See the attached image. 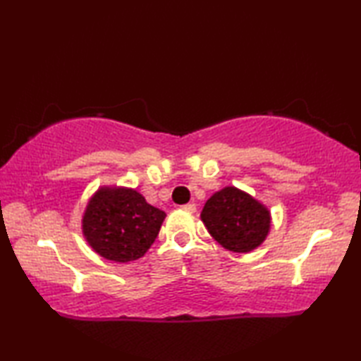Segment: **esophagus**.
Listing matches in <instances>:
<instances>
[{"mask_svg": "<svg viewBox=\"0 0 361 361\" xmlns=\"http://www.w3.org/2000/svg\"><path fill=\"white\" fill-rule=\"evenodd\" d=\"M181 209H185L189 213H194L195 210H197V207H195V204H186V205H183Z\"/></svg>", "mask_w": 361, "mask_h": 361, "instance_id": "obj_1", "label": "esophagus"}]
</instances>
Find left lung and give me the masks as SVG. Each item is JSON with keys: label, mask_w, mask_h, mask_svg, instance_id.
Segmentation results:
<instances>
[{"label": "left lung", "mask_w": 361, "mask_h": 361, "mask_svg": "<svg viewBox=\"0 0 361 361\" xmlns=\"http://www.w3.org/2000/svg\"><path fill=\"white\" fill-rule=\"evenodd\" d=\"M200 218L213 239L235 253L253 252L271 231L267 207L235 186H226L213 194Z\"/></svg>", "instance_id": "obj_1"}]
</instances>
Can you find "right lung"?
Segmentation results:
<instances>
[{"mask_svg": "<svg viewBox=\"0 0 361 361\" xmlns=\"http://www.w3.org/2000/svg\"><path fill=\"white\" fill-rule=\"evenodd\" d=\"M164 219L166 213L146 202L137 189L102 186L84 210L82 234L105 259L129 262L148 252Z\"/></svg>", "mask_w": 361, "mask_h": 361, "instance_id": "1", "label": "right lung"}]
</instances>
